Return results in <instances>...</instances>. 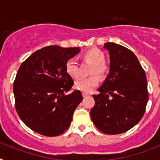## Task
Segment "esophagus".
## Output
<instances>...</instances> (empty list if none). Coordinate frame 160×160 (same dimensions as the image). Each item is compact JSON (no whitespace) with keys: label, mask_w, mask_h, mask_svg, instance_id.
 I'll return each mask as SVG.
<instances>
[{"label":"esophagus","mask_w":160,"mask_h":160,"mask_svg":"<svg viewBox=\"0 0 160 160\" xmlns=\"http://www.w3.org/2000/svg\"><path fill=\"white\" fill-rule=\"evenodd\" d=\"M82 96H83V97H84V98H85V97H88V94H87V93H82Z\"/></svg>","instance_id":"esophagus-1"}]
</instances>
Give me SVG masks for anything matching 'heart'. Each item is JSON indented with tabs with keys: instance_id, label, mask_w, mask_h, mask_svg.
<instances>
[{
	"instance_id": "1",
	"label": "heart",
	"mask_w": 160,
	"mask_h": 160,
	"mask_svg": "<svg viewBox=\"0 0 160 160\" xmlns=\"http://www.w3.org/2000/svg\"><path fill=\"white\" fill-rule=\"evenodd\" d=\"M83 59L92 63L90 74H97L100 77H104L108 72V67L105 63V55L101 51L97 48H92L82 55ZM66 73L72 78H77L79 76L78 65L74 59H69L65 64ZM99 84V79L97 76H88L85 78L79 79L74 84L76 89L83 92H90Z\"/></svg>"
}]
</instances>
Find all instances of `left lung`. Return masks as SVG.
<instances>
[{
	"mask_svg": "<svg viewBox=\"0 0 160 160\" xmlns=\"http://www.w3.org/2000/svg\"><path fill=\"white\" fill-rule=\"evenodd\" d=\"M104 48L110 59L109 75L92 95L95 105L90 111L92 122L107 134H122L142 119L148 101L145 72L130 50L113 42Z\"/></svg>",
	"mask_w": 160,
	"mask_h": 160,
	"instance_id": "left-lung-1",
	"label": "left lung"
}]
</instances>
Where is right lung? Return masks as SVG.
I'll return each instance as SVG.
<instances>
[{
    "instance_id": "add662e5",
    "label": "right lung",
    "mask_w": 160,
    "mask_h": 160,
    "mask_svg": "<svg viewBox=\"0 0 160 160\" xmlns=\"http://www.w3.org/2000/svg\"><path fill=\"white\" fill-rule=\"evenodd\" d=\"M80 51L79 47L49 46L35 51L22 63L13 83L17 113L29 128L48 137L60 135L68 128L81 102L80 91L65 64Z\"/></svg>"
}]
</instances>
